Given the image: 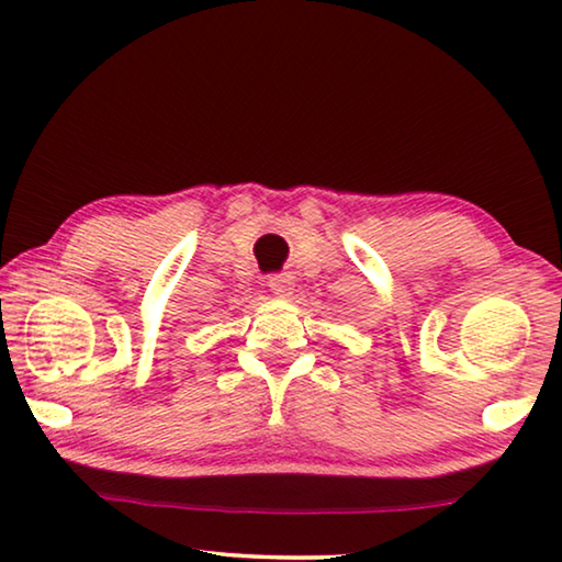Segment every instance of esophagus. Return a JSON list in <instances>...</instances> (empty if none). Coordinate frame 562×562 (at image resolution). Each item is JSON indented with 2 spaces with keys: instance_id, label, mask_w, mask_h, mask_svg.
<instances>
[{
  "instance_id": "34e87169",
  "label": "esophagus",
  "mask_w": 562,
  "mask_h": 562,
  "mask_svg": "<svg viewBox=\"0 0 562 562\" xmlns=\"http://www.w3.org/2000/svg\"><path fill=\"white\" fill-rule=\"evenodd\" d=\"M268 288L278 294V297H290L292 290H294V278L292 272H280V274H272Z\"/></svg>"
}]
</instances>
